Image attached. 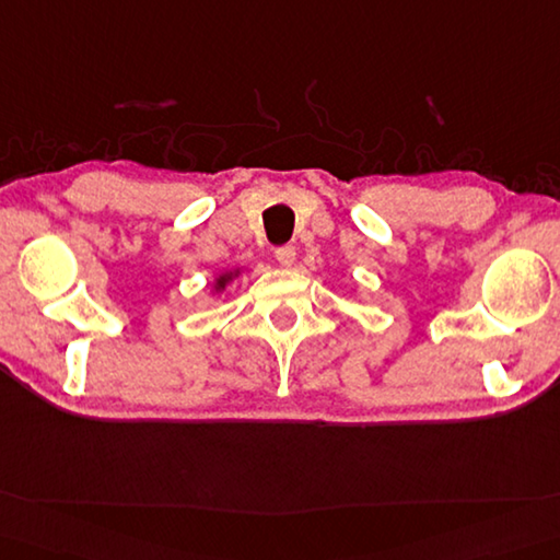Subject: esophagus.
Listing matches in <instances>:
<instances>
[{
    "mask_svg": "<svg viewBox=\"0 0 560 560\" xmlns=\"http://www.w3.org/2000/svg\"><path fill=\"white\" fill-rule=\"evenodd\" d=\"M276 258H278V264L282 268H290L294 264V258H296V250H294V246H280L276 250Z\"/></svg>",
    "mask_w": 560,
    "mask_h": 560,
    "instance_id": "esophagus-1",
    "label": "esophagus"
}]
</instances>
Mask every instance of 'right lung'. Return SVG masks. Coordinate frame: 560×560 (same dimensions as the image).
<instances>
[{"label": "right lung", "instance_id": "obj_1", "mask_svg": "<svg viewBox=\"0 0 560 560\" xmlns=\"http://www.w3.org/2000/svg\"><path fill=\"white\" fill-rule=\"evenodd\" d=\"M244 268H232V270H222L220 276H214L212 280V294H220L226 290V284L234 282L238 276H242Z\"/></svg>", "mask_w": 560, "mask_h": 560}]
</instances>
